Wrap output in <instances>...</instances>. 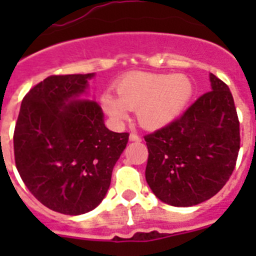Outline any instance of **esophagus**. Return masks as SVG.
Instances as JSON below:
<instances>
[{"label":"esophagus","instance_id":"1","mask_svg":"<svg viewBox=\"0 0 256 256\" xmlns=\"http://www.w3.org/2000/svg\"><path fill=\"white\" fill-rule=\"evenodd\" d=\"M130 141L140 142V141H141V137H140V136L137 134V133L132 132V133H130Z\"/></svg>","mask_w":256,"mask_h":256}]
</instances>
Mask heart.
Segmentation results:
<instances>
[{"label": "heart", "instance_id": "heart-1", "mask_svg": "<svg viewBox=\"0 0 256 256\" xmlns=\"http://www.w3.org/2000/svg\"><path fill=\"white\" fill-rule=\"evenodd\" d=\"M116 97L104 94L101 105L114 120H126V110H136L140 124L158 130L174 120L194 94L192 83L182 74L132 73L115 87Z\"/></svg>", "mask_w": 256, "mask_h": 256}]
</instances>
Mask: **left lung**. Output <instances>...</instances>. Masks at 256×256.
Here are the masks:
<instances>
[{
	"instance_id": "left-lung-1",
	"label": "left lung",
	"mask_w": 256,
	"mask_h": 256,
	"mask_svg": "<svg viewBox=\"0 0 256 256\" xmlns=\"http://www.w3.org/2000/svg\"><path fill=\"white\" fill-rule=\"evenodd\" d=\"M212 91L183 115L144 136L146 180L155 196L173 206L198 205L228 182L240 151V122L230 88L210 74Z\"/></svg>"
}]
</instances>
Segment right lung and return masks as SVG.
I'll return each instance as SVG.
<instances>
[{
  "label": "right lung",
  "mask_w": 256,
  "mask_h": 256,
  "mask_svg": "<svg viewBox=\"0 0 256 256\" xmlns=\"http://www.w3.org/2000/svg\"><path fill=\"white\" fill-rule=\"evenodd\" d=\"M94 74L50 76L22 98L14 130L22 182L54 212L79 216L100 204L130 133L104 124L94 101L76 100Z\"/></svg>",
  "instance_id": "1"
}]
</instances>
